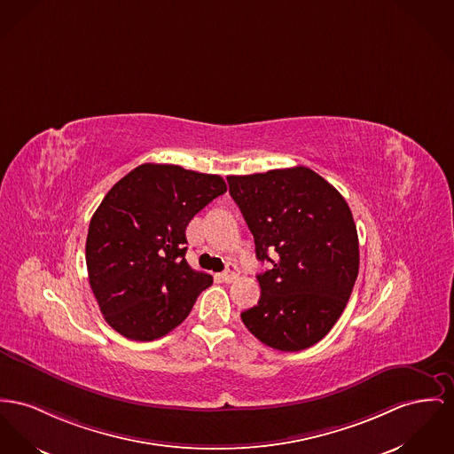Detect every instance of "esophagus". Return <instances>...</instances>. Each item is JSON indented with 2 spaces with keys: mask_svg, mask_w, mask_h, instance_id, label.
Segmentation results:
<instances>
[{
  "mask_svg": "<svg viewBox=\"0 0 454 454\" xmlns=\"http://www.w3.org/2000/svg\"><path fill=\"white\" fill-rule=\"evenodd\" d=\"M238 275H239L238 267L231 263V265H227V269H225L223 272L220 273V278H222L223 282H232V280H236V278H238Z\"/></svg>",
  "mask_w": 454,
  "mask_h": 454,
  "instance_id": "34e87169",
  "label": "esophagus"
}]
</instances>
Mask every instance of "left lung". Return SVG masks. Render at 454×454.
Here are the masks:
<instances>
[{
    "label": "left lung",
    "instance_id": "left-lung-1",
    "mask_svg": "<svg viewBox=\"0 0 454 454\" xmlns=\"http://www.w3.org/2000/svg\"><path fill=\"white\" fill-rule=\"evenodd\" d=\"M229 192L254 238L260 301L247 331L278 351H301L331 333L360 269L358 232L340 192L306 167L229 176Z\"/></svg>",
    "mask_w": 454,
    "mask_h": 454
}]
</instances>
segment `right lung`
Wrapping results in <instances>:
<instances>
[{
    "label": "right lung",
    "instance_id": "1",
    "mask_svg": "<svg viewBox=\"0 0 454 454\" xmlns=\"http://www.w3.org/2000/svg\"><path fill=\"white\" fill-rule=\"evenodd\" d=\"M227 185L220 176L145 163L121 177L94 212L86 263L106 324L132 340L181 325L212 275L185 262V227Z\"/></svg>",
    "mask_w": 454,
    "mask_h": 454
}]
</instances>
